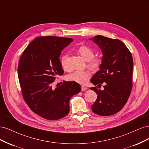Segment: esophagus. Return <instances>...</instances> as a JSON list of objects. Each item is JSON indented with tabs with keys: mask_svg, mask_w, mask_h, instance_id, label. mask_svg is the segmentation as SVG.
I'll list each match as a JSON object with an SVG mask.
<instances>
[{
	"mask_svg": "<svg viewBox=\"0 0 149 149\" xmlns=\"http://www.w3.org/2000/svg\"><path fill=\"white\" fill-rule=\"evenodd\" d=\"M87 89V88H86L84 86H81V91H86V90Z\"/></svg>",
	"mask_w": 149,
	"mask_h": 149,
	"instance_id": "1",
	"label": "esophagus"
}]
</instances>
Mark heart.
I'll return each mask as SVG.
<instances>
[{
	"mask_svg": "<svg viewBox=\"0 0 149 149\" xmlns=\"http://www.w3.org/2000/svg\"><path fill=\"white\" fill-rule=\"evenodd\" d=\"M78 52L85 60L88 61V66L93 70H97L102 63V58L100 56L94 57V52L89 47L83 45L78 48ZM68 55H64L61 58V65L65 70L69 69L68 64ZM91 74L89 71H75L68 75V79L81 84H84L91 77Z\"/></svg>",
	"mask_w": 149,
	"mask_h": 149,
	"instance_id": "heart-1",
	"label": "heart"
}]
</instances>
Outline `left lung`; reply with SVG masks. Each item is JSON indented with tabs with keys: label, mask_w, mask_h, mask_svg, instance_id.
<instances>
[{
	"label": "left lung",
	"mask_w": 149,
	"mask_h": 149,
	"mask_svg": "<svg viewBox=\"0 0 149 149\" xmlns=\"http://www.w3.org/2000/svg\"><path fill=\"white\" fill-rule=\"evenodd\" d=\"M102 53L100 70L90 80L94 85L104 83V89H90L97 94L91 106L93 112L108 116L120 111L127 102L132 87L133 58L125 45L118 39L97 35L90 38Z\"/></svg>",
	"instance_id": "left-lung-1"
}]
</instances>
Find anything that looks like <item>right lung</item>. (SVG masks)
Listing matches in <instances>:
<instances>
[{
    "label": "right lung",
    "mask_w": 149,
    "mask_h": 149,
    "mask_svg": "<svg viewBox=\"0 0 149 149\" xmlns=\"http://www.w3.org/2000/svg\"><path fill=\"white\" fill-rule=\"evenodd\" d=\"M73 42L70 38L39 37L22 53L18 76L25 102L35 114L48 120L64 118L70 112V100L81 90L74 81L63 82L53 89L56 76L64 73L60 56L63 49Z\"/></svg>",
    "instance_id": "right-lung-1"
}]
</instances>
